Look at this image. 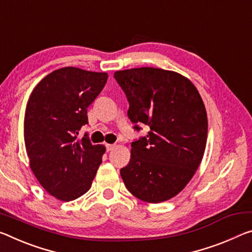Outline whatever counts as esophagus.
Returning <instances> with one entry per match:
<instances>
[{"label": "esophagus", "mask_w": 252, "mask_h": 252, "mask_svg": "<svg viewBox=\"0 0 252 252\" xmlns=\"http://www.w3.org/2000/svg\"><path fill=\"white\" fill-rule=\"evenodd\" d=\"M115 148V145H110V143H106V150L112 151Z\"/></svg>", "instance_id": "1"}]
</instances>
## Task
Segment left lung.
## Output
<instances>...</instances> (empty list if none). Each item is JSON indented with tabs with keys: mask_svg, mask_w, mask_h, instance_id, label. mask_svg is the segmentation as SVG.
I'll return each mask as SVG.
<instances>
[{
	"mask_svg": "<svg viewBox=\"0 0 252 252\" xmlns=\"http://www.w3.org/2000/svg\"><path fill=\"white\" fill-rule=\"evenodd\" d=\"M127 115L149 126L147 137L131 143V158L120 170L125 185L139 199L160 203L176 196L196 173L207 139V115L198 91L173 70L140 67L118 70Z\"/></svg>",
	"mask_w": 252,
	"mask_h": 252,
	"instance_id": "left-lung-1",
	"label": "left lung"
}]
</instances>
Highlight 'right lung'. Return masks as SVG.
Returning <instances> with one entry per match:
<instances>
[{"label": "right lung", "mask_w": 252, "mask_h": 252, "mask_svg": "<svg viewBox=\"0 0 252 252\" xmlns=\"http://www.w3.org/2000/svg\"><path fill=\"white\" fill-rule=\"evenodd\" d=\"M106 73L63 67L40 81L25 114V143L31 170L48 193L74 201L91 189L105 153L103 145L77 139L87 107L106 84Z\"/></svg>", "instance_id": "1"}]
</instances>
